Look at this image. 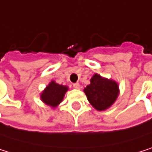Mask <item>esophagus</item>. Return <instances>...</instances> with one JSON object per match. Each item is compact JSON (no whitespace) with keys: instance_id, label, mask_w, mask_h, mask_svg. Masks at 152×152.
I'll return each instance as SVG.
<instances>
[{"instance_id":"34e87169","label":"esophagus","mask_w":152,"mask_h":152,"mask_svg":"<svg viewBox=\"0 0 152 152\" xmlns=\"http://www.w3.org/2000/svg\"><path fill=\"white\" fill-rule=\"evenodd\" d=\"M73 87H74V88H75V89H80L81 86H80L78 83H75V84H74V85H73Z\"/></svg>"}]
</instances>
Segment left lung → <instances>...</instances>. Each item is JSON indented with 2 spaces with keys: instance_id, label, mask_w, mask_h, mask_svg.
Here are the masks:
<instances>
[{
  "instance_id": "left-lung-1",
  "label": "left lung",
  "mask_w": 152,
  "mask_h": 152,
  "mask_svg": "<svg viewBox=\"0 0 152 152\" xmlns=\"http://www.w3.org/2000/svg\"><path fill=\"white\" fill-rule=\"evenodd\" d=\"M90 82L91 84L84 90L89 102L99 111L109 109L118 96L119 87L118 83L102 77L98 74L94 75Z\"/></svg>"
}]
</instances>
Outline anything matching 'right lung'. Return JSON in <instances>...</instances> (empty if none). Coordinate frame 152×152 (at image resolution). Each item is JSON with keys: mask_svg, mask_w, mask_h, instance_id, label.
<instances>
[{"mask_svg": "<svg viewBox=\"0 0 152 152\" xmlns=\"http://www.w3.org/2000/svg\"><path fill=\"white\" fill-rule=\"evenodd\" d=\"M67 90V86L58 85L54 81H51L41 94V100L45 104L55 108L62 102Z\"/></svg>", "mask_w": 152, "mask_h": 152, "instance_id": "1", "label": "right lung"}]
</instances>
